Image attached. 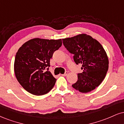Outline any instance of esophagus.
<instances>
[{
	"instance_id": "34e87169",
	"label": "esophagus",
	"mask_w": 124,
	"mask_h": 124,
	"mask_svg": "<svg viewBox=\"0 0 124 124\" xmlns=\"http://www.w3.org/2000/svg\"><path fill=\"white\" fill-rule=\"evenodd\" d=\"M68 71H66V72H65V73L63 74H62V75L63 76H66L68 75Z\"/></svg>"
}]
</instances>
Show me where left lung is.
Wrapping results in <instances>:
<instances>
[{
    "instance_id": "left-lung-1",
    "label": "left lung",
    "mask_w": 124,
    "mask_h": 124,
    "mask_svg": "<svg viewBox=\"0 0 124 124\" xmlns=\"http://www.w3.org/2000/svg\"><path fill=\"white\" fill-rule=\"evenodd\" d=\"M69 53L74 55L77 65L81 64L83 73L73 88L82 93L93 90L101 84L108 68V59L105 49L99 41L86 34H80L62 39Z\"/></svg>"
}]
</instances>
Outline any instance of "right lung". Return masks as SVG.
<instances>
[{
    "mask_svg": "<svg viewBox=\"0 0 124 124\" xmlns=\"http://www.w3.org/2000/svg\"><path fill=\"white\" fill-rule=\"evenodd\" d=\"M62 44V39L35 38L28 40L18 50L14 73L19 84L28 92L40 96L54 87L56 79L48 71L50 59Z\"/></svg>",
    "mask_w": 124,
    "mask_h": 124,
    "instance_id": "obj_1",
    "label": "right lung"
}]
</instances>
